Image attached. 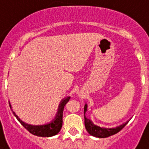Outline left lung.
<instances>
[{
  "label": "left lung",
  "instance_id": "1",
  "mask_svg": "<svg viewBox=\"0 0 149 149\" xmlns=\"http://www.w3.org/2000/svg\"><path fill=\"white\" fill-rule=\"evenodd\" d=\"M86 111H87V105L84 106V112ZM127 124H128V122L114 128H104L93 125V123L90 120L86 118V117L84 118V125H85V128H86V130L88 131V132L92 136H93L99 138L108 137V136H112V135L117 133Z\"/></svg>",
  "mask_w": 149,
  "mask_h": 149
}]
</instances>
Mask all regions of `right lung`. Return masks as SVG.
<instances>
[{
	"instance_id": "add662e5",
	"label": "right lung",
	"mask_w": 149,
	"mask_h": 149,
	"mask_svg": "<svg viewBox=\"0 0 149 149\" xmlns=\"http://www.w3.org/2000/svg\"><path fill=\"white\" fill-rule=\"evenodd\" d=\"M69 99H70V97H68L67 98H65V100H62V102L59 105L58 112H57V115L56 116L55 120L52 122H51L50 124H48V125H39V126L27 125V124L24 123L22 120H21L20 119L18 118V116L15 114L14 112H13V114L19 120V122L30 133H32L33 135H35V136H37L49 137V136H55L61 131L62 124H63V111H64V109H65V104L69 101Z\"/></svg>"
}]
</instances>
